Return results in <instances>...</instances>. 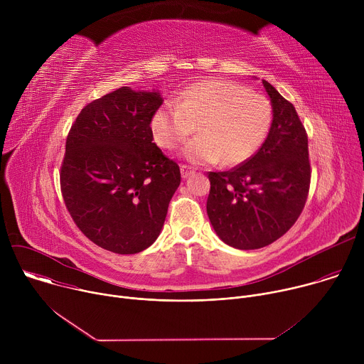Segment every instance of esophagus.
I'll return each mask as SVG.
<instances>
[{"instance_id":"obj_1","label":"esophagus","mask_w":364,"mask_h":364,"mask_svg":"<svg viewBox=\"0 0 364 364\" xmlns=\"http://www.w3.org/2000/svg\"><path fill=\"white\" fill-rule=\"evenodd\" d=\"M194 174V170H191L190 167H187V166H181V177L183 178H188L190 176H193Z\"/></svg>"}]
</instances>
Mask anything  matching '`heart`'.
I'll use <instances>...</instances> for the list:
<instances>
[{
    "label": "heart",
    "mask_w": 364,
    "mask_h": 364,
    "mask_svg": "<svg viewBox=\"0 0 364 364\" xmlns=\"http://www.w3.org/2000/svg\"><path fill=\"white\" fill-rule=\"evenodd\" d=\"M272 125L269 100L223 80L187 87L174 102L154 112L152 136L161 148L174 149L197 129L183 159L193 164L236 166L262 146Z\"/></svg>",
    "instance_id": "obj_1"
}]
</instances>
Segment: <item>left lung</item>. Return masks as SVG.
<instances>
[{
  "instance_id": "left-lung-1",
  "label": "left lung",
  "mask_w": 364,
  "mask_h": 364,
  "mask_svg": "<svg viewBox=\"0 0 364 364\" xmlns=\"http://www.w3.org/2000/svg\"><path fill=\"white\" fill-rule=\"evenodd\" d=\"M272 105L271 131L257 152L230 171L210 173L207 216L229 246L271 245L299 218L309 190L308 138L291 102L262 80Z\"/></svg>"
}]
</instances>
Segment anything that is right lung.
<instances>
[{"label":"right lung","mask_w":364,"mask_h":364,"mask_svg":"<svg viewBox=\"0 0 364 364\" xmlns=\"http://www.w3.org/2000/svg\"><path fill=\"white\" fill-rule=\"evenodd\" d=\"M159 90L122 86L86 105L70 128L60 173L68 210L97 246L132 255L161 233L180 168L152 142Z\"/></svg>","instance_id":"right-lung-1"}]
</instances>
